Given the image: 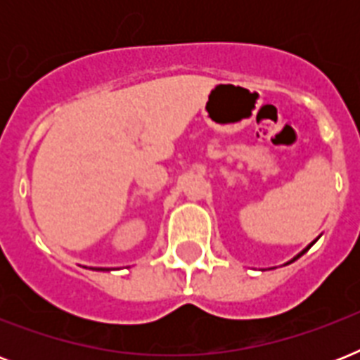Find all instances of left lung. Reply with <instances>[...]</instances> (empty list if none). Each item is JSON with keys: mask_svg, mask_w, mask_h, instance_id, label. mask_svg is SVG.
<instances>
[{"mask_svg": "<svg viewBox=\"0 0 360 360\" xmlns=\"http://www.w3.org/2000/svg\"><path fill=\"white\" fill-rule=\"evenodd\" d=\"M314 243H316V240H314ZM314 243H310V245H308L307 248H304V250H301V252H299V254H297L295 257H291V259H290V262H288V263H291V262H295V259H299V257H301L302 254H304V252H308V250H310V246H312ZM288 263H285V265H288Z\"/></svg>", "mask_w": 360, "mask_h": 360, "instance_id": "8db88e82", "label": "left lung"}]
</instances>
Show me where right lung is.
<instances>
[{"instance_id":"right-lung-1","label":"right lung","mask_w":360,"mask_h":360,"mask_svg":"<svg viewBox=\"0 0 360 360\" xmlns=\"http://www.w3.org/2000/svg\"><path fill=\"white\" fill-rule=\"evenodd\" d=\"M97 271H110V269L108 267H98Z\"/></svg>"}]
</instances>
